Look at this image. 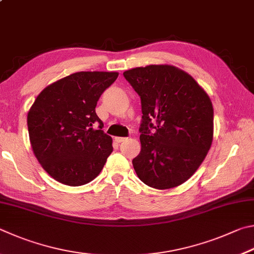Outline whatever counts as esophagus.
<instances>
[{"instance_id": "esophagus-1", "label": "esophagus", "mask_w": 254, "mask_h": 254, "mask_svg": "<svg viewBox=\"0 0 254 254\" xmlns=\"http://www.w3.org/2000/svg\"><path fill=\"white\" fill-rule=\"evenodd\" d=\"M127 138H126V137H115V141H116V143H123V141H125V140H126Z\"/></svg>"}]
</instances>
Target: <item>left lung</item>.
I'll use <instances>...</instances> for the list:
<instances>
[{
	"instance_id": "left-lung-1",
	"label": "left lung",
	"mask_w": 254,
	"mask_h": 254,
	"mask_svg": "<svg viewBox=\"0 0 254 254\" xmlns=\"http://www.w3.org/2000/svg\"><path fill=\"white\" fill-rule=\"evenodd\" d=\"M141 102V149L132 159L139 180L150 188H176L201 165L213 140L210 97L185 71L168 64L124 72Z\"/></svg>"
}]
</instances>
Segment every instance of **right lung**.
Instances as JSON below:
<instances>
[{
	"label": "right lung",
	"instance_id": "right-lung-1",
	"mask_svg": "<svg viewBox=\"0 0 254 254\" xmlns=\"http://www.w3.org/2000/svg\"><path fill=\"white\" fill-rule=\"evenodd\" d=\"M117 77L118 72L80 71L49 84L34 100L28 113L31 146L52 179L80 186L99 175L113 139L101 130L96 106Z\"/></svg>",
	"mask_w": 254,
	"mask_h": 254
}]
</instances>
